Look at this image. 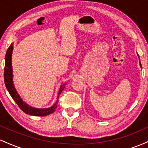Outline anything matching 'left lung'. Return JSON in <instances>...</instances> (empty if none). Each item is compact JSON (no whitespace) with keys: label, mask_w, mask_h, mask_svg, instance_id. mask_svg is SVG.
<instances>
[{"label":"left lung","mask_w":148,"mask_h":148,"mask_svg":"<svg viewBox=\"0 0 148 148\" xmlns=\"http://www.w3.org/2000/svg\"><path fill=\"white\" fill-rule=\"evenodd\" d=\"M137 54H138V53H137ZM138 56L139 61H140V58H139V56H138ZM140 67H141V68H142V66H141V63H140Z\"/></svg>","instance_id":"1"}]
</instances>
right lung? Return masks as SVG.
Instances as JSON below:
<instances>
[{"mask_svg":"<svg viewBox=\"0 0 148 148\" xmlns=\"http://www.w3.org/2000/svg\"><path fill=\"white\" fill-rule=\"evenodd\" d=\"M13 51V43L11 44L6 52L5 58V69H4V81L6 88L9 92L10 96L12 97L14 101L17 103L20 108L28 115H33V116H46L49 114L54 113L56 109L58 103L59 95L65 87L66 84L61 85L58 92L57 100L56 102L49 108H37L28 105L26 102L23 101L19 95L18 94L14 85L13 84V70L12 66V55Z\"/></svg>","mask_w":148,"mask_h":148,"instance_id":"right-lung-1","label":"right lung"}]
</instances>
